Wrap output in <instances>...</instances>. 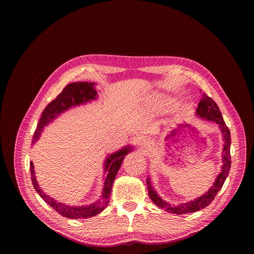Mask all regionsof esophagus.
Masks as SVG:
<instances>
[{"mask_svg":"<svg viewBox=\"0 0 254 254\" xmlns=\"http://www.w3.org/2000/svg\"><path fill=\"white\" fill-rule=\"evenodd\" d=\"M138 146H139L141 149H144V150H151V148L153 147V141H152L150 138L141 137V138L138 140Z\"/></svg>","mask_w":254,"mask_h":254,"instance_id":"34e87169","label":"esophagus"}]
</instances>
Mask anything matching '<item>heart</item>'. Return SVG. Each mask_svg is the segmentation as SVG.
I'll return each mask as SVG.
<instances>
[{"label": "heart", "mask_w": 254, "mask_h": 254, "mask_svg": "<svg viewBox=\"0 0 254 254\" xmlns=\"http://www.w3.org/2000/svg\"><path fill=\"white\" fill-rule=\"evenodd\" d=\"M148 104L155 112L164 114L172 107V99L161 93H154L149 97Z\"/></svg>", "instance_id": "b5f03b06"}]
</instances>
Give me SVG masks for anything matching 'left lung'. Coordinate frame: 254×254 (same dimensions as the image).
Returning a JSON list of instances; mask_svg holds the SVG:
<instances>
[{"instance_id":"left-lung-1","label":"left lung","mask_w":254,"mask_h":254,"mask_svg":"<svg viewBox=\"0 0 254 254\" xmlns=\"http://www.w3.org/2000/svg\"><path fill=\"white\" fill-rule=\"evenodd\" d=\"M198 118L204 121H210L218 126L223 139V149H222V167L221 172L216 177L213 185L210 189L205 192L202 196L195 198L193 201H189L186 203H180L178 205H172L169 202L163 200L160 195L155 190L150 176L147 178V188L149 191V196L152 201L161 209L173 214H187L191 212L199 211L205 207H207L215 198L222 188L226 178L228 177L230 167H231V156H230V144H231V135L230 130L227 127L224 120L222 118L221 112L216 102L210 98L205 93H202V98L198 104V107L195 114Z\"/></svg>"}]
</instances>
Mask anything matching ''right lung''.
I'll return each mask as SVG.
<instances>
[{
  "instance_id": "obj_1",
  "label": "right lung",
  "mask_w": 254,
  "mask_h": 254,
  "mask_svg": "<svg viewBox=\"0 0 254 254\" xmlns=\"http://www.w3.org/2000/svg\"><path fill=\"white\" fill-rule=\"evenodd\" d=\"M97 91L95 89L94 82H72L66 85L62 92L51 101L45 108L41 115V118L38 122L37 128H36L32 140V146L36 143L43 131V128L47 127L50 123H52L55 119H57L61 114L67 112L72 107L80 106L90 102L92 100L97 99ZM132 146H126L123 149L108 155L104 161L103 170H104V178H103V188L101 192L100 198L93 202L90 205H82V206H71L61 202L56 201L54 198L50 197L40 188L37 179L35 176L34 165L30 163V172H31V180L34 186V189L39 194V196L50 205L56 212L66 218L70 219H83L93 217L104 210V208L110 203V196L113 189L114 181L116 176L123 164L125 156L132 151Z\"/></svg>"
}]
</instances>
